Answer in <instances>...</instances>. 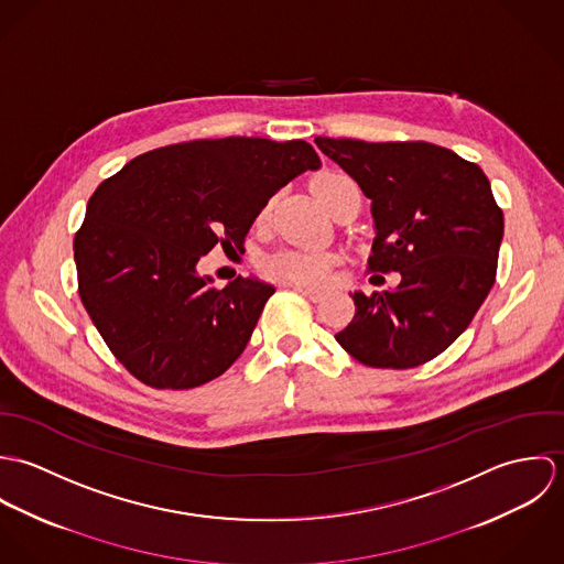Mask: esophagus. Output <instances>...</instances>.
<instances>
[{
    "label": "esophagus",
    "mask_w": 564,
    "mask_h": 564,
    "mask_svg": "<svg viewBox=\"0 0 564 564\" xmlns=\"http://www.w3.org/2000/svg\"><path fill=\"white\" fill-rule=\"evenodd\" d=\"M291 289H295L297 293H302L306 300H311L313 304H317V302H322L323 293L319 291H313V289H306V286H302V284H291Z\"/></svg>",
    "instance_id": "34e87169"
}]
</instances>
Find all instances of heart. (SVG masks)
<instances>
[{
    "label": "heart",
    "instance_id": "b5f03b06",
    "mask_svg": "<svg viewBox=\"0 0 564 564\" xmlns=\"http://www.w3.org/2000/svg\"><path fill=\"white\" fill-rule=\"evenodd\" d=\"M354 180L345 173H323L315 182L313 188L323 206L327 204L329 195L340 188L343 184H351ZM271 206L262 208V217L269 215ZM260 269L267 278L278 280L282 284H302V286H322L332 269V256L319 251H302V249H282L267 258H262Z\"/></svg>",
    "mask_w": 564,
    "mask_h": 564
}]
</instances>
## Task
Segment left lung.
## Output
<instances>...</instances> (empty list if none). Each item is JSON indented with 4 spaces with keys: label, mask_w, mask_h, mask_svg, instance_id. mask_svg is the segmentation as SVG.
I'll use <instances>...</instances> for the list:
<instances>
[{
    "label": "left lung",
    "mask_w": 564,
    "mask_h": 564,
    "mask_svg": "<svg viewBox=\"0 0 564 564\" xmlns=\"http://www.w3.org/2000/svg\"><path fill=\"white\" fill-rule=\"evenodd\" d=\"M315 143L371 199L369 271L402 273L395 291L351 295L356 315L336 340L367 367L425 365L469 327L495 284L503 213L490 182L476 162L425 141Z\"/></svg>",
    "instance_id": "1"
}]
</instances>
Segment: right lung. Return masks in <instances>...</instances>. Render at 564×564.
<instances>
[{
    "instance_id": "add662e5",
    "label": "right lung",
    "mask_w": 564,
    "mask_h": 564,
    "mask_svg": "<svg viewBox=\"0 0 564 564\" xmlns=\"http://www.w3.org/2000/svg\"><path fill=\"white\" fill-rule=\"evenodd\" d=\"M322 161L311 143L197 139L104 180L74 239L82 304L115 358L152 389L184 391L239 358L273 286L197 273L215 245L242 251L271 195Z\"/></svg>"
}]
</instances>
